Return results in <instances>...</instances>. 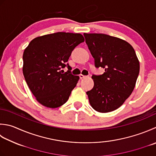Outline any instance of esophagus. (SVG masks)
Segmentation results:
<instances>
[{
	"instance_id": "esophagus-1",
	"label": "esophagus",
	"mask_w": 156,
	"mask_h": 156,
	"mask_svg": "<svg viewBox=\"0 0 156 156\" xmlns=\"http://www.w3.org/2000/svg\"><path fill=\"white\" fill-rule=\"evenodd\" d=\"M79 77H80V79H82V78H86V77H87V76H84V75H82V74H80V76H79Z\"/></svg>"
}]
</instances>
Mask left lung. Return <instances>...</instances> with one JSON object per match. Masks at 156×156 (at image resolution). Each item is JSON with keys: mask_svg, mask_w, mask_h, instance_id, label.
Segmentation results:
<instances>
[{"mask_svg": "<svg viewBox=\"0 0 156 156\" xmlns=\"http://www.w3.org/2000/svg\"><path fill=\"white\" fill-rule=\"evenodd\" d=\"M96 68L105 69L102 75H93L94 87L87 92L92 108L110 112L123 104L133 93L140 65L129 42L104 34L84 33Z\"/></svg>", "mask_w": 156, "mask_h": 156, "instance_id": "8db88e82", "label": "left lung"}]
</instances>
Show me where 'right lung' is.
<instances>
[{
  "mask_svg": "<svg viewBox=\"0 0 156 156\" xmlns=\"http://www.w3.org/2000/svg\"><path fill=\"white\" fill-rule=\"evenodd\" d=\"M84 41L80 34L57 32L34 38L23 54V74L36 99L47 108H56L68 100L79 80L66 62L72 51ZM68 66L63 74L60 69Z\"/></svg>",
  "mask_w": 156,
  "mask_h": 156,
  "instance_id": "obj_1",
  "label": "right lung"
}]
</instances>
